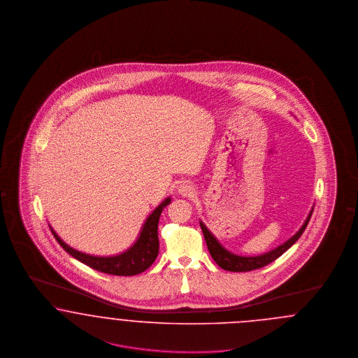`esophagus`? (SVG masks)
<instances>
[{
  "label": "esophagus",
  "instance_id": "34e87169",
  "mask_svg": "<svg viewBox=\"0 0 358 358\" xmlns=\"http://www.w3.org/2000/svg\"><path fill=\"white\" fill-rule=\"evenodd\" d=\"M178 192L182 195V196H192L195 194V188L192 185L189 183H182L180 186L178 187Z\"/></svg>",
  "mask_w": 358,
  "mask_h": 358
}]
</instances>
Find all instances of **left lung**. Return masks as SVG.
<instances>
[{
  "label": "left lung",
  "instance_id": "8db88e82",
  "mask_svg": "<svg viewBox=\"0 0 358 358\" xmlns=\"http://www.w3.org/2000/svg\"><path fill=\"white\" fill-rule=\"evenodd\" d=\"M311 214H313V208L308 215L306 220L303 222V224L301 226V229L296 231L292 238H289L285 243H282L278 248L270 250L261 255H255V257H245V255H236L231 251L224 249L218 239L213 235V233L206 227V224L202 220H199L201 223V229H202L203 235H204V241L207 243L208 251L211 254V257L214 258V261L217 262L219 267H222L223 270L227 271H251L255 268H261L266 264L274 262L278 257H280L286 250L290 249L296 241L299 239V236L305 231L309 220H310Z\"/></svg>",
  "mask_w": 358,
  "mask_h": 358
}]
</instances>
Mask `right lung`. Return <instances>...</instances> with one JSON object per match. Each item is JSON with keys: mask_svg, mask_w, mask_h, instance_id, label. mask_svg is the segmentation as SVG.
I'll return each instance as SVG.
<instances>
[{"mask_svg": "<svg viewBox=\"0 0 358 358\" xmlns=\"http://www.w3.org/2000/svg\"><path fill=\"white\" fill-rule=\"evenodd\" d=\"M171 203V198H166L160 203L155 210L147 217L136 242L120 254L109 255V257H99V255H91L85 254L83 251L71 248L66 245L59 234L56 233L52 226L50 231L55 235L56 241L60 243L62 249L68 254H71L75 259L80 261L81 264H87L92 267L94 270L112 274V275H136L147 270L157 257L159 252V236H157V223L162 211L167 204Z\"/></svg>", "mask_w": 358, "mask_h": 358, "instance_id": "1", "label": "right lung"}]
</instances>
